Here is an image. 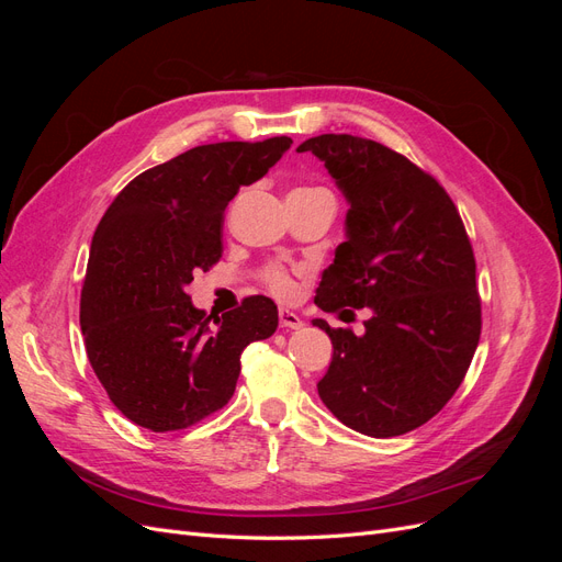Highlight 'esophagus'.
Segmentation results:
<instances>
[{
  "instance_id": "esophagus-1",
  "label": "esophagus",
  "mask_w": 562,
  "mask_h": 562,
  "mask_svg": "<svg viewBox=\"0 0 562 562\" xmlns=\"http://www.w3.org/2000/svg\"><path fill=\"white\" fill-rule=\"evenodd\" d=\"M279 326L297 330V328H302V318L291 310H279Z\"/></svg>"
}]
</instances>
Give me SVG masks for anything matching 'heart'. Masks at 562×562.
Segmentation results:
<instances>
[{
  "label": "heart",
  "instance_id": "b5f03b06",
  "mask_svg": "<svg viewBox=\"0 0 562 562\" xmlns=\"http://www.w3.org/2000/svg\"><path fill=\"white\" fill-rule=\"evenodd\" d=\"M265 283L281 297H288L293 293V279L283 267H269L265 271Z\"/></svg>",
  "mask_w": 562,
  "mask_h": 562
}]
</instances>
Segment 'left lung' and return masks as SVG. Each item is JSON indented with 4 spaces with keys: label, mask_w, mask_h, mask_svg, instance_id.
Instances as JSON below:
<instances>
[{
    "label": "left lung",
    "mask_w": 562,
    "mask_h": 562,
    "mask_svg": "<svg viewBox=\"0 0 562 562\" xmlns=\"http://www.w3.org/2000/svg\"><path fill=\"white\" fill-rule=\"evenodd\" d=\"M297 151L323 161L349 203L347 241L323 271L314 302L323 312L372 314L363 335L312 321L333 342L318 396L353 431H413L452 398L481 339L462 217L436 178L375 140L323 133Z\"/></svg>",
    "instance_id": "obj_1"
}]
</instances>
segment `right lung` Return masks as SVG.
<instances>
[{"instance_id":"obj_1","label":"right lung","mask_w":562,"mask_h":562,"mask_svg":"<svg viewBox=\"0 0 562 562\" xmlns=\"http://www.w3.org/2000/svg\"><path fill=\"white\" fill-rule=\"evenodd\" d=\"M291 145L279 135L192 147L133 178L100 220L79 323L95 378L138 427L178 431L220 411L239 380L241 351L274 335L269 297H246L211 323L184 285L223 255L227 203Z\"/></svg>"}]
</instances>
